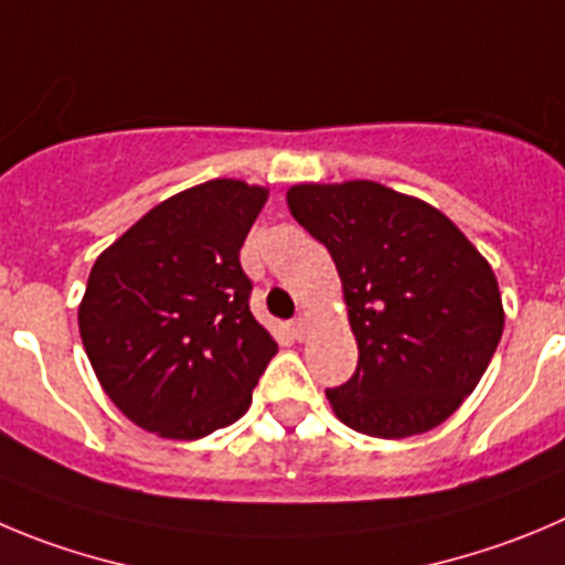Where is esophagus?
<instances>
[{"label": "esophagus", "instance_id": "obj_1", "mask_svg": "<svg viewBox=\"0 0 565 565\" xmlns=\"http://www.w3.org/2000/svg\"><path fill=\"white\" fill-rule=\"evenodd\" d=\"M289 329H292L295 340H307V334H309V318H307V315H298V318L289 323Z\"/></svg>", "mask_w": 565, "mask_h": 565}]
</instances>
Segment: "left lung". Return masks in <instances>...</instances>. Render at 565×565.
Wrapping results in <instances>:
<instances>
[{
	"label": "left lung",
	"instance_id": "8db88e82",
	"mask_svg": "<svg viewBox=\"0 0 565 565\" xmlns=\"http://www.w3.org/2000/svg\"><path fill=\"white\" fill-rule=\"evenodd\" d=\"M287 205L329 247L360 362L326 390L337 418L384 440L449 418L504 329L488 258L443 211L376 181L298 183Z\"/></svg>",
	"mask_w": 565,
	"mask_h": 565
}]
</instances>
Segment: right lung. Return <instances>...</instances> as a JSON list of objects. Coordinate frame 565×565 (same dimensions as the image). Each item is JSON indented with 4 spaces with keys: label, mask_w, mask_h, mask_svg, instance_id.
Instances as JSON below:
<instances>
[{
    "label": "right lung",
    "mask_w": 565,
    "mask_h": 565,
    "mask_svg": "<svg viewBox=\"0 0 565 565\" xmlns=\"http://www.w3.org/2000/svg\"><path fill=\"white\" fill-rule=\"evenodd\" d=\"M265 186L217 178L150 209L97 256L77 309L110 402L145 431L198 440L247 413L276 356L239 247Z\"/></svg>",
    "instance_id": "obj_1"
}]
</instances>
